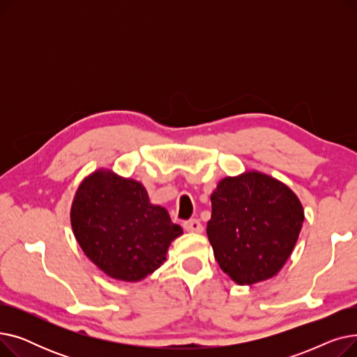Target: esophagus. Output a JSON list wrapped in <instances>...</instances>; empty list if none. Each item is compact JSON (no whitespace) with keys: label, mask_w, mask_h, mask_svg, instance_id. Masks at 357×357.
<instances>
[{"label":"esophagus","mask_w":357,"mask_h":357,"mask_svg":"<svg viewBox=\"0 0 357 357\" xmlns=\"http://www.w3.org/2000/svg\"><path fill=\"white\" fill-rule=\"evenodd\" d=\"M183 229L186 230V231H190V233H201L202 230H204V227H202V224L199 222V220H197V218H191V220H188V221H185L183 224Z\"/></svg>","instance_id":"obj_1"}]
</instances>
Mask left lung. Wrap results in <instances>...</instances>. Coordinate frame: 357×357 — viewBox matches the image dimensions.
Returning <instances> with one entry per match:
<instances>
[{"label": "left lung", "instance_id": "8db88e82", "mask_svg": "<svg viewBox=\"0 0 357 357\" xmlns=\"http://www.w3.org/2000/svg\"><path fill=\"white\" fill-rule=\"evenodd\" d=\"M207 236L215 260L238 285L275 276L291 256L304 222L298 197L256 171L227 176L211 194Z\"/></svg>", "mask_w": 357, "mask_h": 357}]
</instances>
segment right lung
Wrapping results in <instances>:
<instances>
[{
  "label": "right lung",
  "mask_w": 357,
  "mask_h": 357,
  "mask_svg": "<svg viewBox=\"0 0 357 357\" xmlns=\"http://www.w3.org/2000/svg\"><path fill=\"white\" fill-rule=\"evenodd\" d=\"M70 224L92 264L124 282H137L160 268L169 245L182 234L163 207L150 204L140 182L104 169L79 185Z\"/></svg>",
  "instance_id": "right-lung-1"
}]
</instances>
